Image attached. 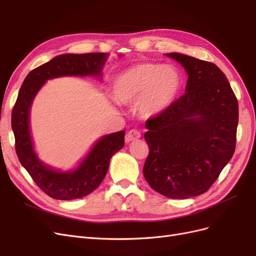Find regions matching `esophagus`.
Returning a JSON list of instances; mask_svg holds the SVG:
<instances>
[{
	"label": "esophagus",
	"mask_w": 256,
	"mask_h": 256,
	"mask_svg": "<svg viewBox=\"0 0 256 256\" xmlns=\"http://www.w3.org/2000/svg\"><path fill=\"white\" fill-rule=\"evenodd\" d=\"M140 136H141L140 131H138V130H136V129H132V130L128 131V134H127V136H126V138H125V141H126L127 143H129V142H131V141L136 140V138H140Z\"/></svg>",
	"instance_id": "34e87169"
}]
</instances>
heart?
I'll return each instance as SVG.
<instances>
[{"label":"heart","instance_id":"heart-1","mask_svg":"<svg viewBox=\"0 0 256 256\" xmlns=\"http://www.w3.org/2000/svg\"><path fill=\"white\" fill-rule=\"evenodd\" d=\"M180 90V76L176 69L154 63L128 67L116 76L113 95L120 104L138 102V110L145 118L160 115L172 104Z\"/></svg>","mask_w":256,"mask_h":256}]
</instances>
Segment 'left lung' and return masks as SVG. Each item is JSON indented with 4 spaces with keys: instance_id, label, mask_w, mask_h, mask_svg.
<instances>
[{
    "instance_id": "8db88e82",
    "label": "left lung",
    "mask_w": 256,
    "mask_h": 256,
    "mask_svg": "<svg viewBox=\"0 0 256 256\" xmlns=\"http://www.w3.org/2000/svg\"><path fill=\"white\" fill-rule=\"evenodd\" d=\"M186 69V94L147 120L150 154L143 174L150 187L171 198L206 192L233 157L238 102L220 68L210 62L166 53Z\"/></svg>"
}]
</instances>
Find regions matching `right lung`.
I'll return each instance as SVG.
<instances>
[{"instance_id": "add662e5", "label": "right lung", "mask_w": 256, "mask_h": 256, "mask_svg": "<svg viewBox=\"0 0 256 256\" xmlns=\"http://www.w3.org/2000/svg\"><path fill=\"white\" fill-rule=\"evenodd\" d=\"M106 53L62 54L33 69L23 81L12 113L14 146L20 164L35 184L52 198L69 200L90 194L102 184L110 159L124 146L125 131L104 136L74 171L58 172L44 166L34 152L30 132L33 99L47 80L64 76H102Z\"/></svg>"}]
</instances>
